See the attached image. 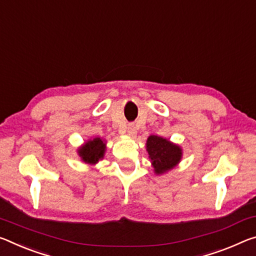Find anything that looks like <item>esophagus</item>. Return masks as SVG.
<instances>
[{"label": "esophagus", "mask_w": 256, "mask_h": 256, "mask_svg": "<svg viewBox=\"0 0 256 256\" xmlns=\"http://www.w3.org/2000/svg\"><path fill=\"white\" fill-rule=\"evenodd\" d=\"M128 134L130 136H136V128L134 124H130L128 126Z\"/></svg>", "instance_id": "1"}]
</instances>
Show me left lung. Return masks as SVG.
Masks as SVG:
<instances>
[{"label":"left lung","instance_id":"8db88e82","mask_svg":"<svg viewBox=\"0 0 256 256\" xmlns=\"http://www.w3.org/2000/svg\"><path fill=\"white\" fill-rule=\"evenodd\" d=\"M150 163L157 176L168 173L176 168L182 160V148L163 136H149L146 144Z\"/></svg>","mask_w":256,"mask_h":256}]
</instances>
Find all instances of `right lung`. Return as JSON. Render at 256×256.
Returning <instances> with one entry per match:
<instances>
[{
  "mask_svg": "<svg viewBox=\"0 0 256 256\" xmlns=\"http://www.w3.org/2000/svg\"><path fill=\"white\" fill-rule=\"evenodd\" d=\"M106 144V140L101 139L99 136L88 139L86 142L77 148V155L85 164L94 166L101 160H104L107 148Z\"/></svg>",
  "mask_w": 256,
  "mask_h": 256,
  "instance_id": "1",
  "label": "right lung"
}]
</instances>
